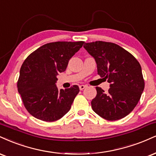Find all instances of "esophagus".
Segmentation results:
<instances>
[{"instance_id": "esophagus-1", "label": "esophagus", "mask_w": 156, "mask_h": 156, "mask_svg": "<svg viewBox=\"0 0 156 156\" xmlns=\"http://www.w3.org/2000/svg\"><path fill=\"white\" fill-rule=\"evenodd\" d=\"M86 87H87V85H80V90H82L85 89Z\"/></svg>"}]
</instances>
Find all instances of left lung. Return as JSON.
Instances as JSON below:
<instances>
[{
  "label": "left lung",
  "instance_id": "obj_1",
  "mask_svg": "<svg viewBox=\"0 0 156 156\" xmlns=\"http://www.w3.org/2000/svg\"><path fill=\"white\" fill-rule=\"evenodd\" d=\"M84 48L95 58L98 74L110 83L107 93L96 87L93 110L110 121L125 118L138 104L144 88L140 63L125 49L111 42L85 43Z\"/></svg>",
  "mask_w": 156,
  "mask_h": 156
}]
</instances>
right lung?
Here are the masks:
<instances>
[{
	"instance_id": "1",
	"label": "right lung",
	"mask_w": 156,
	"mask_h": 156,
	"mask_svg": "<svg viewBox=\"0 0 156 156\" xmlns=\"http://www.w3.org/2000/svg\"><path fill=\"white\" fill-rule=\"evenodd\" d=\"M84 41H56L46 44L27 56L17 81L18 92L25 109L43 121L59 120L70 110L80 92L77 85L70 88L56 87L57 75L66 69L69 60Z\"/></svg>"
}]
</instances>
